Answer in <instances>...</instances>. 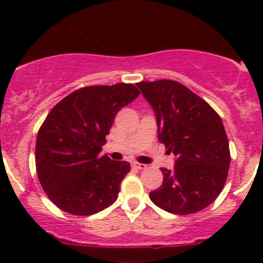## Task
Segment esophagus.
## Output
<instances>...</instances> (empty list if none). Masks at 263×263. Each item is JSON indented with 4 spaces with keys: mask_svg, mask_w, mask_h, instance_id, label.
Here are the masks:
<instances>
[{
    "mask_svg": "<svg viewBox=\"0 0 263 263\" xmlns=\"http://www.w3.org/2000/svg\"><path fill=\"white\" fill-rule=\"evenodd\" d=\"M132 166H134L135 169H145V168H146V165H145V164L136 163V161H134V163H132Z\"/></svg>",
    "mask_w": 263,
    "mask_h": 263,
    "instance_id": "obj_1",
    "label": "esophagus"
}]
</instances>
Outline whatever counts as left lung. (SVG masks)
Returning a JSON list of instances; mask_svg holds the SVG:
<instances>
[{"instance_id":"left-lung-1","label":"left lung","mask_w":263,"mask_h":263,"mask_svg":"<svg viewBox=\"0 0 263 263\" xmlns=\"http://www.w3.org/2000/svg\"><path fill=\"white\" fill-rule=\"evenodd\" d=\"M136 85L155 113L159 142L176 156L173 168H161L163 184L150 192L151 201L177 215L203 210L220 195L229 171V142L221 118L177 81Z\"/></svg>"}]
</instances>
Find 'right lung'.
I'll return each mask as SVG.
<instances>
[{
    "instance_id": "obj_1",
    "label": "right lung",
    "mask_w": 263,
    "mask_h": 263,
    "mask_svg": "<svg viewBox=\"0 0 263 263\" xmlns=\"http://www.w3.org/2000/svg\"><path fill=\"white\" fill-rule=\"evenodd\" d=\"M139 95L132 84L82 87L47 116L36 137V173L61 210L87 216L116 202L129 163L100 151L117 113Z\"/></svg>"
}]
</instances>
